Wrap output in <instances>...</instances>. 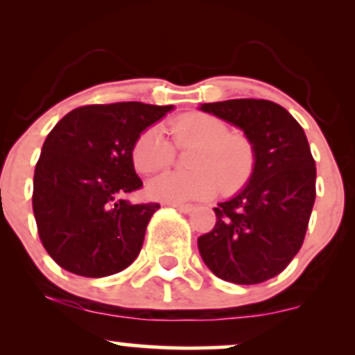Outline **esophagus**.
I'll return each mask as SVG.
<instances>
[{
	"instance_id": "esophagus-1",
	"label": "esophagus",
	"mask_w": 355,
	"mask_h": 355,
	"mask_svg": "<svg viewBox=\"0 0 355 355\" xmlns=\"http://www.w3.org/2000/svg\"><path fill=\"white\" fill-rule=\"evenodd\" d=\"M168 207H173L178 211H183V214H189V211L193 210V205L191 203H166Z\"/></svg>"
}]
</instances>
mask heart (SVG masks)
Wrapping results in <instances>:
<instances>
[{"instance_id": "obj_1", "label": "heart", "mask_w": 355, "mask_h": 355, "mask_svg": "<svg viewBox=\"0 0 355 355\" xmlns=\"http://www.w3.org/2000/svg\"><path fill=\"white\" fill-rule=\"evenodd\" d=\"M175 146L195 145L189 155L190 172H166L148 183L150 197L166 203L205 200L222 189L239 190L250 178L255 148L242 132H230L222 118L189 113L170 123ZM173 146L158 128L140 133L132 148V160L140 173H155L173 162Z\"/></svg>"}]
</instances>
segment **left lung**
<instances>
[{
    "mask_svg": "<svg viewBox=\"0 0 355 355\" xmlns=\"http://www.w3.org/2000/svg\"><path fill=\"white\" fill-rule=\"evenodd\" d=\"M203 112L239 126L255 148L250 180L215 207V227L198 239L205 266L242 285L279 275L304 243L313 202L315 162L302 126L268 100L203 103Z\"/></svg>",
    "mask_w": 355,
    "mask_h": 355,
    "instance_id": "8db88e82",
    "label": "left lung"
}]
</instances>
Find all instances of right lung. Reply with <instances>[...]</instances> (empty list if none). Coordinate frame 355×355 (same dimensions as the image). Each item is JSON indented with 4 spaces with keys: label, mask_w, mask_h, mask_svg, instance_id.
I'll use <instances>...</instances> for the list:
<instances>
[{
    "label": "right lung",
    "mask_w": 355,
    "mask_h": 355,
    "mask_svg": "<svg viewBox=\"0 0 355 355\" xmlns=\"http://www.w3.org/2000/svg\"><path fill=\"white\" fill-rule=\"evenodd\" d=\"M172 108L85 105L48 133L35 168L33 211L43 247L64 270L98 279L121 272L140 254L160 203L125 198L144 187L132 148Z\"/></svg>",
    "instance_id": "1"
}]
</instances>
